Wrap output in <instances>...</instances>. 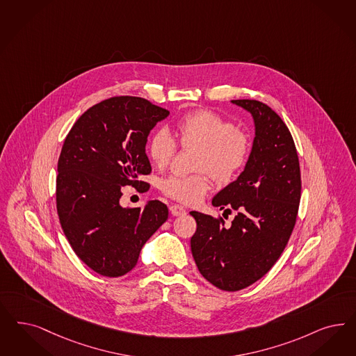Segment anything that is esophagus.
I'll return each mask as SVG.
<instances>
[{
  "label": "esophagus",
  "instance_id": "esophagus-1",
  "mask_svg": "<svg viewBox=\"0 0 356 356\" xmlns=\"http://www.w3.org/2000/svg\"><path fill=\"white\" fill-rule=\"evenodd\" d=\"M170 211H171L172 216H175V217H179V216H184L185 209L181 207V205H171L170 207Z\"/></svg>",
  "mask_w": 356,
  "mask_h": 356
}]
</instances>
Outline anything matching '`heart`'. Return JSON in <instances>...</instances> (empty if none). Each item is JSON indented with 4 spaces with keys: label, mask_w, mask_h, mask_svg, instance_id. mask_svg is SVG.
<instances>
[{
    "label": "heart",
    "mask_w": 356,
    "mask_h": 356,
    "mask_svg": "<svg viewBox=\"0 0 356 356\" xmlns=\"http://www.w3.org/2000/svg\"><path fill=\"white\" fill-rule=\"evenodd\" d=\"M175 135L183 148H197L193 175H172L161 181V192L183 204H196L210 188V175L229 183L245 168L251 140L242 130L208 109L192 111L175 124ZM177 152V143L167 130L151 138L148 154L158 168H165Z\"/></svg>",
    "instance_id": "obj_1"
}]
</instances>
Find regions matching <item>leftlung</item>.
<instances>
[{
	"mask_svg": "<svg viewBox=\"0 0 356 356\" xmlns=\"http://www.w3.org/2000/svg\"><path fill=\"white\" fill-rule=\"evenodd\" d=\"M255 123L245 170L211 200L236 210L232 225L191 211V238L200 273L222 291L235 292L258 282L280 258L293 232L301 197V173L293 138L282 118L257 99H233Z\"/></svg>",
	"mask_w": 356,
	"mask_h": 356,
	"instance_id": "8db88e82",
	"label": "left lung"
}]
</instances>
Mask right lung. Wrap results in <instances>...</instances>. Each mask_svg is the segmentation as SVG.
<instances>
[{
  "instance_id": "right-lung-1",
  "label": "right lung",
  "mask_w": 356,
  "mask_h": 356,
  "mask_svg": "<svg viewBox=\"0 0 356 356\" xmlns=\"http://www.w3.org/2000/svg\"><path fill=\"white\" fill-rule=\"evenodd\" d=\"M170 111L131 96L108 98L89 108L67 135L58 161L56 209L74 254L90 270L118 277L135 267L140 250L168 218L158 200L122 208L124 185L140 186L151 172L149 131Z\"/></svg>"
}]
</instances>
